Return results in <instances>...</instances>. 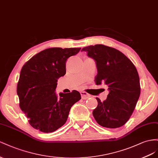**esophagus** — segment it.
<instances>
[{
	"label": "esophagus",
	"mask_w": 158,
	"mask_h": 158,
	"mask_svg": "<svg viewBox=\"0 0 158 158\" xmlns=\"http://www.w3.org/2000/svg\"><path fill=\"white\" fill-rule=\"evenodd\" d=\"M80 93H81V98H82L83 99H87V98H88L90 97L89 94L87 93H86V92H85V91H81Z\"/></svg>",
	"instance_id": "34e87169"
}]
</instances>
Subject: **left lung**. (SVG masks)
Masks as SVG:
<instances>
[{
	"label": "left lung",
	"instance_id": "1",
	"mask_svg": "<svg viewBox=\"0 0 158 158\" xmlns=\"http://www.w3.org/2000/svg\"><path fill=\"white\" fill-rule=\"evenodd\" d=\"M89 57L95 60L98 73L94 81L109 87L105 101L96 98L98 105L93 111L101 127H123L131 116L140 94V84L136 67L124 53L114 48L97 44L83 48Z\"/></svg>",
	"mask_w": 158,
	"mask_h": 158
}]
</instances>
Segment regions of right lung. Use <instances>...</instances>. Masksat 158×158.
I'll use <instances>...</instances> for the list:
<instances>
[{"label":"right lung","instance_id":"obj_1","mask_svg":"<svg viewBox=\"0 0 158 158\" xmlns=\"http://www.w3.org/2000/svg\"><path fill=\"white\" fill-rule=\"evenodd\" d=\"M81 48H51L35 54L25 63L17 84V94L22 111L34 128L53 132L64 125L69 110L79 101L80 93H55L57 79L66 73V61Z\"/></svg>","mask_w":158,"mask_h":158}]
</instances>
